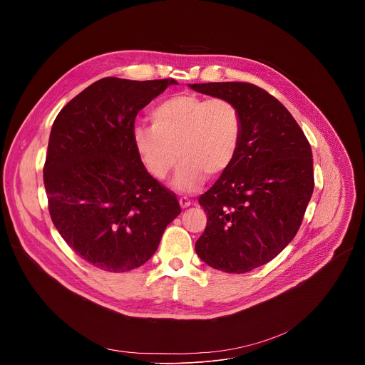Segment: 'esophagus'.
Returning a JSON list of instances; mask_svg holds the SVG:
<instances>
[{"label":"esophagus","instance_id":"1","mask_svg":"<svg viewBox=\"0 0 365 365\" xmlns=\"http://www.w3.org/2000/svg\"><path fill=\"white\" fill-rule=\"evenodd\" d=\"M179 203H180V206H182V207H187V206H190V205H192L190 199H189V197H186V196L179 197Z\"/></svg>","mask_w":365,"mask_h":365}]
</instances>
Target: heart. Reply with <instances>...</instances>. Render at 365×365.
I'll use <instances>...</instances> for the list:
<instances>
[{
  "label": "heart",
  "instance_id": "obj_1",
  "mask_svg": "<svg viewBox=\"0 0 365 365\" xmlns=\"http://www.w3.org/2000/svg\"><path fill=\"white\" fill-rule=\"evenodd\" d=\"M151 127L137 125L133 140L145 170L165 180L182 162L173 186L182 192L197 189L205 175L217 178L235 160L244 130L242 114L227 98L196 93L170 96L155 106Z\"/></svg>",
  "mask_w": 365,
  "mask_h": 365
}]
</instances>
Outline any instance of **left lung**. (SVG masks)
<instances>
[{
	"mask_svg": "<svg viewBox=\"0 0 365 365\" xmlns=\"http://www.w3.org/2000/svg\"><path fill=\"white\" fill-rule=\"evenodd\" d=\"M235 102L244 121L238 154L200 195L207 221L195 244L202 262L241 274L269 263L296 235L314 192V159L302 128L267 91L247 82L189 85Z\"/></svg>",
	"mask_w": 365,
	"mask_h": 365,
	"instance_id": "obj_1",
	"label": "left lung"
}]
</instances>
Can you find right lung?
Instances as JSON below:
<instances>
[{
    "label": "right lung",
    "mask_w": 365,
    "mask_h": 365,
    "mask_svg": "<svg viewBox=\"0 0 365 365\" xmlns=\"http://www.w3.org/2000/svg\"><path fill=\"white\" fill-rule=\"evenodd\" d=\"M176 83L99 79L51 125L43 168L48 212L68 245L96 269L143 266L182 211L176 195L145 170L133 140L138 111Z\"/></svg>",
    "instance_id": "add662e5"
}]
</instances>
